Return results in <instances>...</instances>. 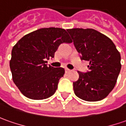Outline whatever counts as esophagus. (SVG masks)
<instances>
[{
    "mask_svg": "<svg viewBox=\"0 0 126 126\" xmlns=\"http://www.w3.org/2000/svg\"><path fill=\"white\" fill-rule=\"evenodd\" d=\"M65 72H67H67H70V71H71V70H70V69H68V68H65Z\"/></svg>",
    "mask_w": 126,
    "mask_h": 126,
    "instance_id": "obj_1",
    "label": "esophagus"
}]
</instances>
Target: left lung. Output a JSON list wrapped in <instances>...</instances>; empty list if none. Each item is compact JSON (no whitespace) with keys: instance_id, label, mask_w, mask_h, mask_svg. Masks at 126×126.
<instances>
[{"instance_id":"8db88e82","label":"left lung","mask_w":126,"mask_h":126,"mask_svg":"<svg viewBox=\"0 0 126 126\" xmlns=\"http://www.w3.org/2000/svg\"><path fill=\"white\" fill-rule=\"evenodd\" d=\"M81 59L89 61V70L78 71L79 78L73 82L74 94L86 101H101L109 94L120 72V53L112 40L93 29L67 30Z\"/></svg>"}]
</instances>
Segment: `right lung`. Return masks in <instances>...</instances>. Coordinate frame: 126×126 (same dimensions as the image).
<instances>
[{
    "label": "right lung",
    "instance_id": "right-lung-1",
    "mask_svg": "<svg viewBox=\"0 0 126 126\" xmlns=\"http://www.w3.org/2000/svg\"><path fill=\"white\" fill-rule=\"evenodd\" d=\"M72 42L67 31L58 27L39 29L17 42L12 50L9 66L13 81L24 96L42 100L55 93L65 70L47 66V60L54 57L61 44Z\"/></svg>",
    "mask_w": 126,
    "mask_h": 126
}]
</instances>
